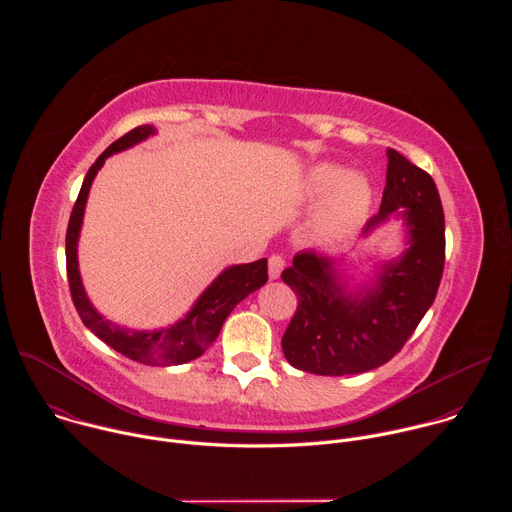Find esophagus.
<instances>
[{
    "instance_id": "obj_1",
    "label": "esophagus",
    "mask_w": 512,
    "mask_h": 512,
    "mask_svg": "<svg viewBox=\"0 0 512 512\" xmlns=\"http://www.w3.org/2000/svg\"><path fill=\"white\" fill-rule=\"evenodd\" d=\"M267 267H269V277L271 279H277L285 267V259L281 255H271L267 259Z\"/></svg>"
}]
</instances>
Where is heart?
I'll return each instance as SVG.
<instances>
[{
	"label": "heart",
	"mask_w": 512,
	"mask_h": 512,
	"mask_svg": "<svg viewBox=\"0 0 512 512\" xmlns=\"http://www.w3.org/2000/svg\"><path fill=\"white\" fill-rule=\"evenodd\" d=\"M308 196L312 202H324L316 218V233L324 239H340L352 233L371 206V186L360 176H348L346 170L322 164L308 178Z\"/></svg>",
	"instance_id": "b5f03b06"
}]
</instances>
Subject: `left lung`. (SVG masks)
Here are the masks:
<instances>
[{"mask_svg": "<svg viewBox=\"0 0 512 512\" xmlns=\"http://www.w3.org/2000/svg\"><path fill=\"white\" fill-rule=\"evenodd\" d=\"M387 156V186L367 231L403 208L411 245L360 298L344 296L336 263L316 251H300L294 265L283 269L281 279L294 289L298 308L281 348L300 371L340 377L381 367L405 346L435 300L446 263L440 192L425 170L397 150H387Z\"/></svg>", "mask_w": 512, "mask_h": 512, "instance_id": "obj_1", "label": "left lung"}]
</instances>
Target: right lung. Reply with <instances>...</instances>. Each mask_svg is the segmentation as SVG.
I'll list each match as a JSON object with an SVG mask.
<instances>
[{
	"instance_id": "1",
	"label": "right lung",
	"mask_w": 512,
	"mask_h": 512,
	"mask_svg": "<svg viewBox=\"0 0 512 512\" xmlns=\"http://www.w3.org/2000/svg\"><path fill=\"white\" fill-rule=\"evenodd\" d=\"M152 133H154L152 125H139L127 131L123 137L113 141L109 148L97 158V162L89 168L85 182L81 186V192L77 196V202L72 206L68 229H66V275H68L72 304H75L83 324L95 336H99L107 346H111L113 350L121 352L123 356L135 362L162 364V367H168V364H182V362L194 360L206 352L210 342L218 336V332H221L223 322L233 312V308L267 281V259L225 269L210 283V287L204 291L200 300L194 304V308L182 322L160 332H135L129 328H121L95 312V308L85 296V289L79 275V263H77V241H79L89 188L99 168L105 164V160L111 154L131 148L133 143L145 139Z\"/></svg>"
}]
</instances>
